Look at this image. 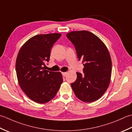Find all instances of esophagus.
<instances>
[{
  "instance_id": "34e87169",
  "label": "esophagus",
  "mask_w": 132,
  "mask_h": 132,
  "mask_svg": "<svg viewBox=\"0 0 132 132\" xmlns=\"http://www.w3.org/2000/svg\"><path fill=\"white\" fill-rule=\"evenodd\" d=\"M62 75H63V76H67V72H62Z\"/></svg>"
}]
</instances>
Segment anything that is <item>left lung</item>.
I'll use <instances>...</instances> for the list:
<instances>
[{
	"instance_id": "1",
	"label": "left lung",
	"mask_w": 132,
	"mask_h": 132,
	"mask_svg": "<svg viewBox=\"0 0 132 132\" xmlns=\"http://www.w3.org/2000/svg\"><path fill=\"white\" fill-rule=\"evenodd\" d=\"M75 47L82 61L84 74L76 72L77 79L71 87L77 97L90 103L100 98L111 81L112 60L109 51L100 38L87 31H72L66 35Z\"/></svg>"
}]
</instances>
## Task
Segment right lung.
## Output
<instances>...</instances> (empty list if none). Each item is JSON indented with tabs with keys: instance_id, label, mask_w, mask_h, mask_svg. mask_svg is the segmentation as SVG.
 Returning <instances> with one entry per match:
<instances>
[{
	"instance_id": "add662e5",
	"label": "right lung",
	"mask_w": 132,
	"mask_h": 132,
	"mask_svg": "<svg viewBox=\"0 0 132 132\" xmlns=\"http://www.w3.org/2000/svg\"><path fill=\"white\" fill-rule=\"evenodd\" d=\"M61 34L37 35L21 47L16 61L19 84L28 97L44 104L54 97L63 81L60 72L44 69L50 60L51 50Z\"/></svg>"
}]
</instances>
